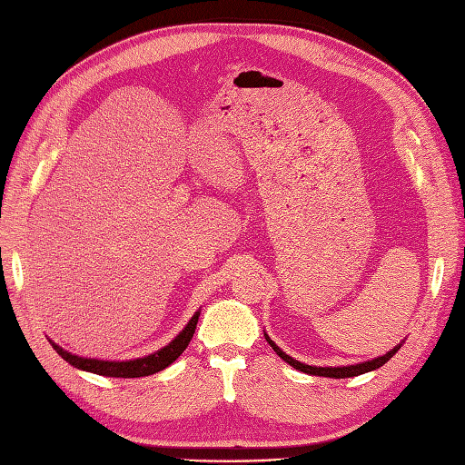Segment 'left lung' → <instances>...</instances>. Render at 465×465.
Listing matches in <instances>:
<instances>
[{
    "instance_id": "8db88e82",
    "label": "left lung",
    "mask_w": 465,
    "mask_h": 465,
    "mask_svg": "<svg viewBox=\"0 0 465 465\" xmlns=\"http://www.w3.org/2000/svg\"><path fill=\"white\" fill-rule=\"evenodd\" d=\"M266 341H268L270 346L273 348V352L278 354L282 360H285L287 363H290L292 368H295V370H299V371H303V373H309V375H322V378H334V380L354 378V375H361V373H366V371L378 370V368L383 366V363H387L389 360H391V358L395 356L397 350L401 348V344H399V346H395L393 350H389V352H387L385 356H380V358L370 360V361L356 363V366H344V368H317V366H307V363H301V361L293 360L292 356H287V354L283 352V350H280L278 346H275L273 341H270L268 334H266Z\"/></svg>"
}]
</instances>
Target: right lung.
I'll list each match as a JSON object with an SVG mask.
<instances>
[{
	"label": "right lung",
	"instance_id": "obj_1",
	"mask_svg": "<svg viewBox=\"0 0 465 465\" xmlns=\"http://www.w3.org/2000/svg\"><path fill=\"white\" fill-rule=\"evenodd\" d=\"M197 319H199V312H195L192 321L187 322L185 329L178 336H175L168 346L158 350V352L150 354L146 358L129 360V361L87 360V358H80V356H74V354L66 352V350H62L54 342H50V344H53V348L62 358H64L68 363H72V366L78 370H85V371H92L97 375H107V378H144V375H153V373L162 371L164 368H168L172 361L178 360V356L183 352L187 344H190V341L193 338Z\"/></svg>",
	"mask_w": 465,
	"mask_h": 465
}]
</instances>
